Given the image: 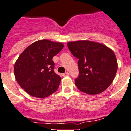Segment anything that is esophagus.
<instances>
[{"mask_svg": "<svg viewBox=\"0 0 131 131\" xmlns=\"http://www.w3.org/2000/svg\"><path fill=\"white\" fill-rule=\"evenodd\" d=\"M69 73H68V72H66V73H63V74H62V76H63V77L69 76Z\"/></svg>", "mask_w": 131, "mask_h": 131, "instance_id": "1", "label": "esophagus"}]
</instances>
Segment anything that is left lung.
Masks as SVG:
<instances>
[{
  "instance_id": "8db88e82",
  "label": "left lung",
  "mask_w": 131,
  "mask_h": 131,
  "mask_svg": "<svg viewBox=\"0 0 131 131\" xmlns=\"http://www.w3.org/2000/svg\"><path fill=\"white\" fill-rule=\"evenodd\" d=\"M67 46L79 59L77 88L90 95L106 90L113 81L118 69L113 51L104 44L89 40L68 42Z\"/></svg>"
}]
</instances>
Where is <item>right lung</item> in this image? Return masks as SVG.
<instances>
[{"mask_svg":"<svg viewBox=\"0 0 131 131\" xmlns=\"http://www.w3.org/2000/svg\"><path fill=\"white\" fill-rule=\"evenodd\" d=\"M63 43L48 40L35 41L24 50L14 67V74L21 88L38 98L52 95L61 77L54 73L53 57L63 48Z\"/></svg>","mask_w":131,"mask_h":131,"instance_id":"add662e5","label":"right lung"}]
</instances>
